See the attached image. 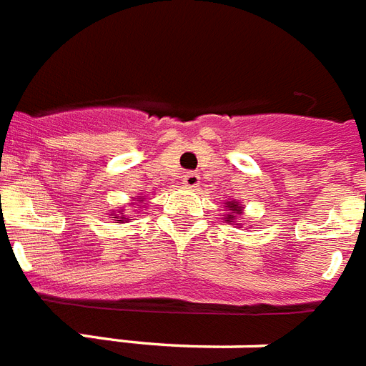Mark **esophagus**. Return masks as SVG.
<instances>
[{"mask_svg": "<svg viewBox=\"0 0 366 366\" xmlns=\"http://www.w3.org/2000/svg\"><path fill=\"white\" fill-rule=\"evenodd\" d=\"M183 183H185V187H189V189H197V187L200 185V175L194 174V172H187V174L183 175Z\"/></svg>", "mask_w": 366, "mask_h": 366, "instance_id": "1", "label": "esophagus"}]
</instances>
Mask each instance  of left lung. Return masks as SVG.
<instances>
[{"mask_svg":"<svg viewBox=\"0 0 366 366\" xmlns=\"http://www.w3.org/2000/svg\"><path fill=\"white\" fill-rule=\"evenodd\" d=\"M227 207H230V209H232V215H229V219H230V223H232V219H234V217H236V216L233 215V213L236 212L237 215H238V213H239V212H242V207H239V206H238V204H234V202H232V204H230V202H229V204H227Z\"/></svg>","mask_w":366,"mask_h":366,"instance_id":"8db88e82","label":"left lung"}]
</instances>
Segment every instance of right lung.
Segmentation results:
<instances>
[{
	"mask_svg": "<svg viewBox=\"0 0 366 366\" xmlns=\"http://www.w3.org/2000/svg\"><path fill=\"white\" fill-rule=\"evenodd\" d=\"M115 219H122V217H115Z\"/></svg>",
	"mask_w": 366,
	"mask_h": 366,
	"instance_id": "add662e5",
	"label": "right lung"
}]
</instances>
